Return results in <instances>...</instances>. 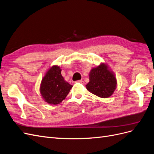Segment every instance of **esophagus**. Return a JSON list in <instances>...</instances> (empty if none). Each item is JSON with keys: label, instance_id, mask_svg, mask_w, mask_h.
I'll use <instances>...</instances> for the list:
<instances>
[{"label": "esophagus", "instance_id": "1", "mask_svg": "<svg viewBox=\"0 0 154 154\" xmlns=\"http://www.w3.org/2000/svg\"><path fill=\"white\" fill-rule=\"evenodd\" d=\"M77 82H78V83H81V84H82V85H83V84H84V83H85V82H83V80H79V81H78Z\"/></svg>", "mask_w": 154, "mask_h": 154}]
</instances>
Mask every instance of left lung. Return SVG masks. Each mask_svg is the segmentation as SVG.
<instances>
[{
  "instance_id": "obj_1",
  "label": "left lung",
  "mask_w": 154,
  "mask_h": 154,
  "mask_svg": "<svg viewBox=\"0 0 154 154\" xmlns=\"http://www.w3.org/2000/svg\"><path fill=\"white\" fill-rule=\"evenodd\" d=\"M88 76L89 82L85 86L93 94L102 98H106L113 94L117 87V80L114 72L106 63H101L92 68Z\"/></svg>"
}]
</instances>
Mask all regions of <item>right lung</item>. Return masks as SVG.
I'll return each instance as SVG.
<instances>
[{
  "mask_svg": "<svg viewBox=\"0 0 154 154\" xmlns=\"http://www.w3.org/2000/svg\"><path fill=\"white\" fill-rule=\"evenodd\" d=\"M60 66L51 67L42 80L40 92L44 100L50 105H58L66 99L72 85L64 80Z\"/></svg>",
  "mask_w": 154,
  "mask_h": 154,
  "instance_id": "right-lung-1",
  "label": "right lung"
}]
</instances>
